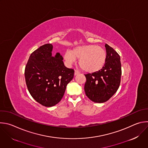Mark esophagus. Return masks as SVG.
Listing matches in <instances>:
<instances>
[{"label": "esophagus", "instance_id": "esophagus-1", "mask_svg": "<svg viewBox=\"0 0 148 148\" xmlns=\"http://www.w3.org/2000/svg\"><path fill=\"white\" fill-rule=\"evenodd\" d=\"M79 74V72L78 71V70H75L74 71V75H77L78 74Z\"/></svg>", "mask_w": 148, "mask_h": 148}]
</instances>
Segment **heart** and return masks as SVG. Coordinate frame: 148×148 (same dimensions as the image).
Listing matches in <instances>:
<instances>
[{
  "mask_svg": "<svg viewBox=\"0 0 148 148\" xmlns=\"http://www.w3.org/2000/svg\"><path fill=\"white\" fill-rule=\"evenodd\" d=\"M79 59V65L85 71L94 73L100 70L105 65L106 53L104 49L93 45L75 47L73 51L67 50L64 59L69 65H71Z\"/></svg>",
  "mask_w": 148,
  "mask_h": 148,
  "instance_id": "obj_1",
  "label": "heart"
}]
</instances>
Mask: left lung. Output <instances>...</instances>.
Here are the masks:
<instances>
[{"label":"left lung","mask_w":148,"mask_h":148,"mask_svg":"<svg viewBox=\"0 0 148 148\" xmlns=\"http://www.w3.org/2000/svg\"><path fill=\"white\" fill-rule=\"evenodd\" d=\"M106 60L100 70L85 74L86 81L84 86L85 94L96 103L108 101L118 90L121 75L120 57L108 44L105 45Z\"/></svg>","instance_id":"obj_1"}]
</instances>
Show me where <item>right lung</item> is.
Instances as JSON below:
<instances>
[{"instance_id": "right-lung-1", "label": "right lung", "mask_w": 148, "mask_h": 148, "mask_svg": "<svg viewBox=\"0 0 148 148\" xmlns=\"http://www.w3.org/2000/svg\"><path fill=\"white\" fill-rule=\"evenodd\" d=\"M53 46L45 44L34 51L25 66L24 75L28 90L34 99L46 107L58 104L74 70L65 67L59 53L52 56Z\"/></svg>"}]
</instances>
